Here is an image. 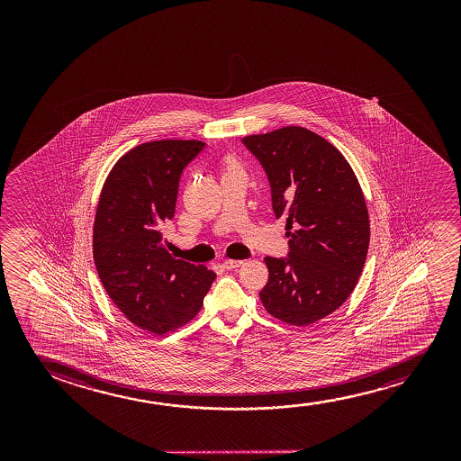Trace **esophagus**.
Returning a JSON list of instances; mask_svg holds the SVG:
<instances>
[{
	"label": "esophagus",
	"mask_w": 461,
	"mask_h": 461,
	"mask_svg": "<svg viewBox=\"0 0 461 461\" xmlns=\"http://www.w3.org/2000/svg\"><path fill=\"white\" fill-rule=\"evenodd\" d=\"M242 265H244V261H240V259H225L223 261V267L225 269H236V267H240Z\"/></svg>",
	"instance_id": "obj_1"
}]
</instances>
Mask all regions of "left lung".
<instances>
[{
	"instance_id": "obj_1",
	"label": "left lung",
	"mask_w": 461,
	"mask_h": 461,
	"mask_svg": "<svg viewBox=\"0 0 461 461\" xmlns=\"http://www.w3.org/2000/svg\"><path fill=\"white\" fill-rule=\"evenodd\" d=\"M265 168L272 209L286 219L290 253L266 257L269 278L259 299L274 318L309 326L353 293L366 265L370 221L351 165L305 127L242 139Z\"/></svg>"
}]
</instances>
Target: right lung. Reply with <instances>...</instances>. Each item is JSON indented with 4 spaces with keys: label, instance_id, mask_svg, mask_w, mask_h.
<instances>
[{
    "label": "right lung",
    "instance_id": "obj_1",
    "mask_svg": "<svg viewBox=\"0 0 461 461\" xmlns=\"http://www.w3.org/2000/svg\"><path fill=\"white\" fill-rule=\"evenodd\" d=\"M204 148L198 140L135 146L113 165L102 187L93 228L97 274L129 321L164 335L202 310L215 274L171 257L162 225L175 215L185 165Z\"/></svg>",
    "mask_w": 461,
    "mask_h": 461
}]
</instances>
